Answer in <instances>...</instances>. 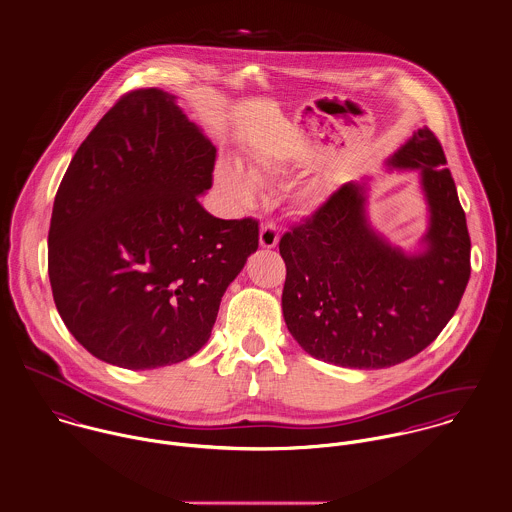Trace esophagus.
Returning a JSON list of instances; mask_svg holds the SVG:
<instances>
[{
    "instance_id": "esophagus-1",
    "label": "esophagus",
    "mask_w": 512,
    "mask_h": 512,
    "mask_svg": "<svg viewBox=\"0 0 512 512\" xmlns=\"http://www.w3.org/2000/svg\"><path fill=\"white\" fill-rule=\"evenodd\" d=\"M280 242V234L274 224H264L260 228V246L262 248H274Z\"/></svg>"
}]
</instances>
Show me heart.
<instances>
[{"label":"heart","instance_id":"heart-1","mask_svg":"<svg viewBox=\"0 0 512 512\" xmlns=\"http://www.w3.org/2000/svg\"><path fill=\"white\" fill-rule=\"evenodd\" d=\"M246 171L240 163L222 159L215 167V187L232 207H248L258 197V181H276L290 175V163L274 151H256L248 157ZM319 185H311L299 193L303 207L317 205Z\"/></svg>","mask_w":512,"mask_h":512}]
</instances>
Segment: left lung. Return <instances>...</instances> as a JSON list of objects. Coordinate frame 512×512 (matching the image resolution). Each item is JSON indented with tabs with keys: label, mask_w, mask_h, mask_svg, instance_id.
I'll return each instance as SVG.
<instances>
[{
	"label": "left lung",
	"mask_w": 512,
	"mask_h": 512,
	"mask_svg": "<svg viewBox=\"0 0 512 512\" xmlns=\"http://www.w3.org/2000/svg\"><path fill=\"white\" fill-rule=\"evenodd\" d=\"M438 138L424 126L386 161L420 171L428 228L414 252L368 219V183H347L280 240L284 321L311 357L386 368L424 351L453 317L471 274L465 213Z\"/></svg>",
	"instance_id": "left-lung-1"
}]
</instances>
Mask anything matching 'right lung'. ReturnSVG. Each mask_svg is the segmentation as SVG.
<instances>
[{
    "mask_svg": "<svg viewBox=\"0 0 512 512\" xmlns=\"http://www.w3.org/2000/svg\"><path fill=\"white\" fill-rule=\"evenodd\" d=\"M217 147L159 88L122 96L74 153L55 197L49 280L96 359L130 370L205 347L220 299L258 250V222L209 215Z\"/></svg>",
    "mask_w": 512,
    "mask_h": 512,
    "instance_id": "add662e5",
    "label": "right lung"
}]
</instances>
